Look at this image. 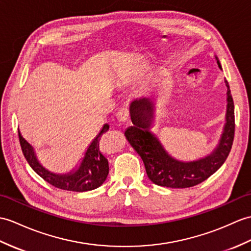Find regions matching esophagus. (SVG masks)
<instances>
[{"label":"esophagus","instance_id":"1","mask_svg":"<svg viewBox=\"0 0 251 251\" xmlns=\"http://www.w3.org/2000/svg\"><path fill=\"white\" fill-rule=\"evenodd\" d=\"M116 118L120 122H126L129 118V110L127 108H122L119 110V112L116 113Z\"/></svg>","mask_w":251,"mask_h":251}]
</instances>
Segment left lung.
Segmentation results:
<instances>
[{
  "label": "left lung",
  "mask_w": 251,
  "mask_h": 251,
  "mask_svg": "<svg viewBox=\"0 0 251 251\" xmlns=\"http://www.w3.org/2000/svg\"><path fill=\"white\" fill-rule=\"evenodd\" d=\"M218 66L221 68L217 59ZM228 91L226 126L217 149L205 158L197 161L182 162L176 160L162 148L150 131L153 119V102L150 97L135 99L130 103L132 126L125 131L126 139L140 155L149 178L156 185L170 188H188L202 183L224 165L234 140L235 120L234 102L228 81H225Z\"/></svg>",
  "instance_id": "1"
}]
</instances>
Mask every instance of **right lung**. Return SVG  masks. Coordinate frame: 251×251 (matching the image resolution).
I'll return each instance as SVG.
<instances>
[{"label": "right lung", "instance_id": "1", "mask_svg": "<svg viewBox=\"0 0 251 251\" xmlns=\"http://www.w3.org/2000/svg\"><path fill=\"white\" fill-rule=\"evenodd\" d=\"M108 130L109 125L104 124L100 132L98 133L96 138L90 144L78 170L73 171L68 174H63V176H61V174H54L46 170L38 162L32 147L21 136L19 129L18 136L23 155H25L28 165L31 166V168L40 177L59 189L83 192L98 188L99 186L103 184L108 176V159L102 155L100 149H99V140H100V137L103 133L107 132Z\"/></svg>", "mask_w": 251, "mask_h": 251}]
</instances>
